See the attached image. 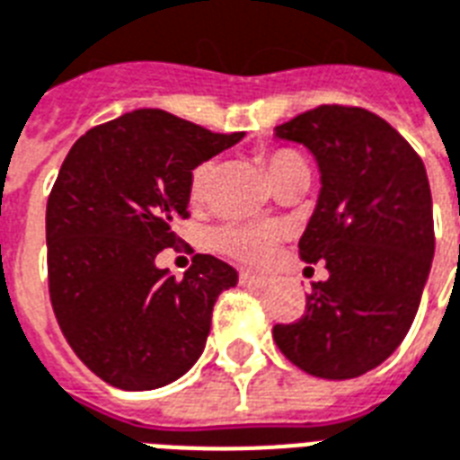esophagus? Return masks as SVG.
Instances as JSON below:
<instances>
[{
	"label": "esophagus",
	"mask_w": 460,
	"mask_h": 460,
	"mask_svg": "<svg viewBox=\"0 0 460 460\" xmlns=\"http://www.w3.org/2000/svg\"><path fill=\"white\" fill-rule=\"evenodd\" d=\"M240 283L242 286H252V288H266L269 286V279H266V276H259V273H254V270H242Z\"/></svg>",
	"instance_id": "obj_1"
}]
</instances>
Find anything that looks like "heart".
<instances>
[{
  "label": "heart",
  "instance_id": "1",
  "mask_svg": "<svg viewBox=\"0 0 460 460\" xmlns=\"http://www.w3.org/2000/svg\"><path fill=\"white\" fill-rule=\"evenodd\" d=\"M297 165H305L302 158L293 151H273L266 158V167H269L270 181L276 180L279 174L288 172ZM213 177V163H204L199 165L194 172H191L190 181V197L191 201H201L208 191V184H211ZM216 244H218L223 252L233 256H240L244 261H266L273 252V244H276V233L273 230H266V227H249V226H230L223 227L218 234H216Z\"/></svg>",
  "mask_w": 460,
  "mask_h": 460
}]
</instances>
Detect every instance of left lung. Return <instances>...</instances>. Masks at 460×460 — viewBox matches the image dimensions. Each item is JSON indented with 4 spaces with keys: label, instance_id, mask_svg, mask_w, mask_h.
Returning <instances> with one entry per match:
<instances>
[{
    "label": "left lung",
    "instance_id": "1",
    "mask_svg": "<svg viewBox=\"0 0 460 460\" xmlns=\"http://www.w3.org/2000/svg\"><path fill=\"white\" fill-rule=\"evenodd\" d=\"M273 134L319 167L300 254L331 273L302 319L273 326V341L307 375L355 379L396 350L418 314L434 259L427 170L389 122L359 108L322 105Z\"/></svg>",
    "mask_w": 460,
    "mask_h": 460
}]
</instances>
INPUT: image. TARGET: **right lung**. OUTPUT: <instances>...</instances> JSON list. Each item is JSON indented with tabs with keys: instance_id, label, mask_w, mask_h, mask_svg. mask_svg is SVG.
<instances>
[{
	"instance_id": "1",
	"label": "right lung",
	"mask_w": 460,
	"mask_h": 460,
	"mask_svg": "<svg viewBox=\"0 0 460 460\" xmlns=\"http://www.w3.org/2000/svg\"><path fill=\"white\" fill-rule=\"evenodd\" d=\"M242 137L134 110L85 131L64 158L45 218L49 300L74 352L110 386L160 389L201 358L237 270L199 254L177 280L155 256L190 216L191 172Z\"/></svg>"
}]
</instances>
